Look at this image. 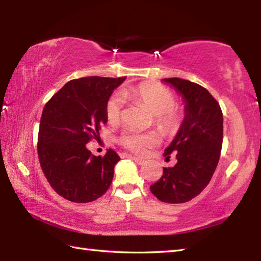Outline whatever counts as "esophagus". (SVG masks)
<instances>
[{"mask_svg": "<svg viewBox=\"0 0 261 261\" xmlns=\"http://www.w3.org/2000/svg\"><path fill=\"white\" fill-rule=\"evenodd\" d=\"M127 156L132 159V160H134L136 163H138V165H144V163H145L143 159H140V158H137V156H134V155H127Z\"/></svg>", "mask_w": 261, "mask_h": 261, "instance_id": "esophagus-1", "label": "esophagus"}]
</instances>
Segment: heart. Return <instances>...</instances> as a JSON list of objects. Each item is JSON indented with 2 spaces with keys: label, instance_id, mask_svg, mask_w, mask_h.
I'll list each match as a JSON object with an SVG mask.
<instances>
[{
  "label": "heart",
  "instance_id": "b5f03b06",
  "mask_svg": "<svg viewBox=\"0 0 261 261\" xmlns=\"http://www.w3.org/2000/svg\"><path fill=\"white\" fill-rule=\"evenodd\" d=\"M123 98L144 105L153 113V123L162 134L174 135L183 123V114L176 108L177 99L167 87L156 83H141L139 85L125 87L121 91ZM106 117L110 124H117L122 118L123 101L118 96L110 98L106 103ZM123 147L139 155L159 143L156 132L148 131L144 134L126 130L118 138Z\"/></svg>",
  "mask_w": 261,
  "mask_h": 261
}]
</instances>
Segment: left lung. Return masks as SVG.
Listing matches in <instances>:
<instances>
[{
  "label": "left lung",
  "instance_id": "1",
  "mask_svg": "<svg viewBox=\"0 0 261 261\" xmlns=\"http://www.w3.org/2000/svg\"><path fill=\"white\" fill-rule=\"evenodd\" d=\"M182 95L185 117L177 135L165 149L177 163L163 168L149 189L159 200L182 204L197 197L208 185L219 163L223 140V115L220 105L205 87L180 78H165Z\"/></svg>",
  "mask_w": 261,
  "mask_h": 261
}]
</instances>
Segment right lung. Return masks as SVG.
<instances>
[{
	"instance_id": "add662e5",
	"label": "right lung",
	"mask_w": 261,
	"mask_h": 261,
	"mask_svg": "<svg viewBox=\"0 0 261 261\" xmlns=\"http://www.w3.org/2000/svg\"><path fill=\"white\" fill-rule=\"evenodd\" d=\"M125 77L72 79L51 96L42 110L38 156L48 183L73 202H91L109 189L118 154L108 149L95 156L86 148L106 123V103Z\"/></svg>"
}]
</instances>
